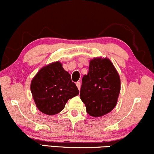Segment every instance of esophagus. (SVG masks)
Here are the masks:
<instances>
[{"instance_id": "34e87169", "label": "esophagus", "mask_w": 154, "mask_h": 154, "mask_svg": "<svg viewBox=\"0 0 154 154\" xmlns=\"http://www.w3.org/2000/svg\"><path fill=\"white\" fill-rule=\"evenodd\" d=\"M76 86H77L78 89H80V88H81V83L79 82H76Z\"/></svg>"}]
</instances>
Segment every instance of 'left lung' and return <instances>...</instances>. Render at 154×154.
Here are the masks:
<instances>
[{"mask_svg":"<svg viewBox=\"0 0 154 154\" xmlns=\"http://www.w3.org/2000/svg\"><path fill=\"white\" fill-rule=\"evenodd\" d=\"M120 78L108 59L95 58L84 75L80 97L91 116H103L115 108L121 89Z\"/></svg>","mask_w":154,"mask_h":154,"instance_id":"1","label":"left lung"}]
</instances>
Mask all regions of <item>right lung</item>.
<instances>
[{
    "label": "right lung",
    "mask_w": 154,
    "mask_h": 154,
    "mask_svg": "<svg viewBox=\"0 0 154 154\" xmlns=\"http://www.w3.org/2000/svg\"><path fill=\"white\" fill-rule=\"evenodd\" d=\"M30 90L37 108L47 115L60 113L69 99L79 94L70 74L59 62L39 70L31 82Z\"/></svg>",
    "instance_id": "obj_1"
}]
</instances>
